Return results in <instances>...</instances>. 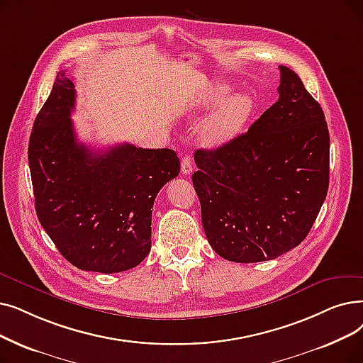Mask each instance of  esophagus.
<instances>
[{"mask_svg": "<svg viewBox=\"0 0 363 363\" xmlns=\"http://www.w3.org/2000/svg\"><path fill=\"white\" fill-rule=\"evenodd\" d=\"M181 170H182L184 175H188V173L193 172V162L188 155H185L184 159L181 160Z\"/></svg>", "mask_w": 363, "mask_h": 363, "instance_id": "obj_1", "label": "esophagus"}]
</instances>
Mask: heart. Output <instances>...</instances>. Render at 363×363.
Here are the masks:
<instances>
[{
    "label": "heart",
    "instance_id": "1",
    "mask_svg": "<svg viewBox=\"0 0 363 363\" xmlns=\"http://www.w3.org/2000/svg\"><path fill=\"white\" fill-rule=\"evenodd\" d=\"M230 87L223 83H215L209 86L194 102L196 113H211L219 104L220 107L209 117L201 132L203 139L209 145H219L230 140L239 133L242 125L252 113V101L246 94H235L228 96ZM226 102L224 103L223 101Z\"/></svg>",
    "mask_w": 363,
    "mask_h": 363
}]
</instances>
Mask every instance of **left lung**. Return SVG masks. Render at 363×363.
Returning <instances> with one entry per match:
<instances>
[{
	"label": "left lung",
	"mask_w": 363,
	"mask_h": 363,
	"mask_svg": "<svg viewBox=\"0 0 363 363\" xmlns=\"http://www.w3.org/2000/svg\"><path fill=\"white\" fill-rule=\"evenodd\" d=\"M279 99L215 150H197L191 178L208 242L234 262L274 259L301 243L329 185V132L319 102L288 67Z\"/></svg>",
	"instance_id": "obj_1"
}]
</instances>
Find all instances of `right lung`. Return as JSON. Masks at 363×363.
<instances>
[{
  "label": "right lung",
  "mask_w": 363,
  "mask_h": 363,
  "mask_svg": "<svg viewBox=\"0 0 363 363\" xmlns=\"http://www.w3.org/2000/svg\"><path fill=\"white\" fill-rule=\"evenodd\" d=\"M74 108V83L59 71L28 147L38 220L77 269H133L150 254L152 204L179 175V159L173 150L132 144L93 151L75 136Z\"/></svg>",
  "instance_id": "obj_1"
}]
</instances>
